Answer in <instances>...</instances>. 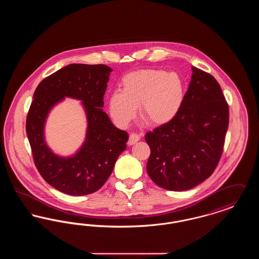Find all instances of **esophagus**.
Instances as JSON below:
<instances>
[{
    "mask_svg": "<svg viewBox=\"0 0 259 259\" xmlns=\"http://www.w3.org/2000/svg\"><path fill=\"white\" fill-rule=\"evenodd\" d=\"M140 140V136L136 133H132L129 136V140H128V145L129 146H132V145H135L136 143Z\"/></svg>",
    "mask_w": 259,
    "mask_h": 259,
    "instance_id": "obj_1",
    "label": "esophagus"
}]
</instances>
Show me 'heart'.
Returning a JSON list of instances; mask_svg holds the SVG:
<instances>
[{
    "instance_id": "b5f03b06",
    "label": "heart",
    "mask_w": 259,
    "mask_h": 259,
    "mask_svg": "<svg viewBox=\"0 0 259 259\" xmlns=\"http://www.w3.org/2000/svg\"><path fill=\"white\" fill-rule=\"evenodd\" d=\"M184 84L177 74L162 70H141L126 74L122 91L111 93L108 108L113 121L125 127L135 118L137 108L149 125L169 123L181 110Z\"/></svg>"
}]
</instances>
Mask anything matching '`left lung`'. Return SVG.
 <instances>
[{"mask_svg":"<svg viewBox=\"0 0 259 259\" xmlns=\"http://www.w3.org/2000/svg\"><path fill=\"white\" fill-rule=\"evenodd\" d=\"M191 70L176 117L145 137L150 148L148 176L172 191L193 188L210 177L221 159L229 123L228 104L217 79L195 67Z\"/></svg>","mask_w":259,"mask_h":259,"instance_id":"8db88e82","label":"left lung"}]
</instances>
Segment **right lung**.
<instances>
[{"label":"right lung","mask_w":259,"mask_h":259,"mask_svg":"<svg viewBox=\"0 0 259 259\" xmlns=\"http://www.w3.org/2000/svg\"><path fill=\"white\" fill-rule=\"evenodd\" d=\"M111 71L101 64H71L41 80L34 93L26 119L34 162L44 180L65 194L81 196L97 191L126 149L128 134L111 123L102 109ZM65 97L81 100L88 119L85 143L68 158L55 155L44 139L47 115Z\"/></svg>","instance_id":"right-lung-1"}]
</instances>
